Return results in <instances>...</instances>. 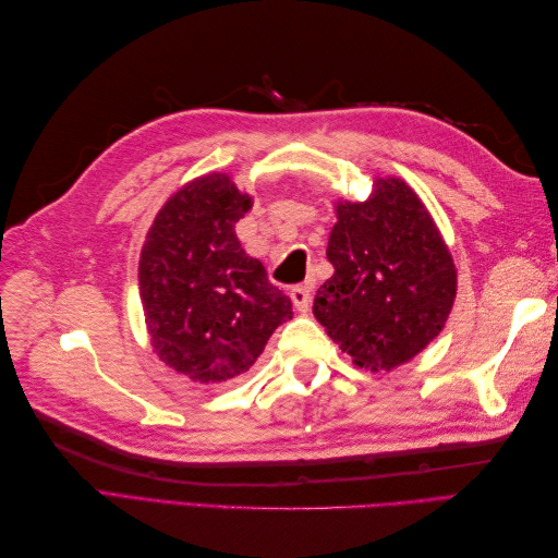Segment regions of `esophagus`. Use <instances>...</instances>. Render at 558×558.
Returning <instances> with one entry per match:
<instances>
[{
    "instance_id": "1",
    "label": "esophagus",
    "mask_w": 558,
    "mask_h": 558,
    "mask_svg": "<svg viewBox=\"0 0 558 558\" xmlns=\"http://www.w3.org/2000/svg\"><path fill=\"white\" fill-rule=\"evenodd\" d=\"M291 300H293V305H295L300 312H307L310 305H312V291H310V286H307V283H305V286H293V289H291Z\"/></svg>"
}]
</instances>
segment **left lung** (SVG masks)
<instances>
[{"instance_id": "1", "label": "left lung", "mask_w": 558, "mask_h": 558, "mask_svg": "<svg viewBox=\"0 0 558 558\" xmlns=\"http://www.w3.org/2000/svg\"><path fill=\"white\" fill-rule=\"evenodd\" d=\"M326 256L335 275L312 310L356 365L388 373L445 328L456 298L453 258L404 181L377 179L369 199L337 202Z\"/></svg>"}]
</instances>
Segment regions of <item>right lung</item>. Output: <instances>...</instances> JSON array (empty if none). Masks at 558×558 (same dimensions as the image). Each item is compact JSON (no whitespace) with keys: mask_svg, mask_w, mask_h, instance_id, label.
<instances>
[{"mask_svg":"<svg viewBox=\"0 0 558 558\" xmlns=\"http://www.w3.org/2000/svg\"><path fill=\"white\" fill-rule=\"evenodd\" d=\"M228 174H205L158 211L140 258V295L158 359L197 384L248 373L293 316L289 295L246 256L234 223L251 209Z\"/></svg>","mask_w":558,"mask_h":558,"instance_id":"obj_1","label":"right lung"}]
</instances>
